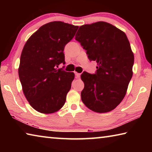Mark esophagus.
Masks as SVG:
<instances>
[{
  "label": "esophagus",
  "instance_id": "obj_1",
  "mask_svg": "<svg viewBox=\"0 0 152 152\" xmlns=\"http://www.w3.org/2000/svg\"><path fill=\"white\" fill-rule=\"evenodd\" d=\"M75 76H76V78H80V74H79V73L75 72Z\"/></svg>",
  "mask_w": 152,
  "mask_h": 152
}]
</instances>
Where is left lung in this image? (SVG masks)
<instances>
[{"label": "left lung", "mask_w": 152, "mask_h": 152, "mask_svg": "<svg viewBox=\"0 0 152 152\" xmlns=\"http://www.w3.org/2000/svg\"><path fill=\"white\" fill-rule=\"evenodd\" d=\"M75 39L89 60L98 64L96 74H82V101L92 111H111L123 101L133 76L134 55L127 35L109 23L99 21L80 27Z\"/></svg>", "instance_id": "obj_1"}]
</instances>
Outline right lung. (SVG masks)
I'll use <instances>...</instances> for the list:
<instances>
[{
    "label": "right lung",
    "instance_id": "add662e5",
    "mask_svg": "<svg viewBox=\"0 0 152 152\" xmlns=\"http://www.w3.org/2000/svg\"><path fill=\"white\" fill-rule=\"evenodd\" d=\"M78 26L61 21L42 25L25 43L20 55L19 76L27 101L43 114L58 111L71 88L74 73L56 68L65 64V45Z\"/></svg>",
    "mask_w": 152,
    "mask_h": 152
}]
</instances>
